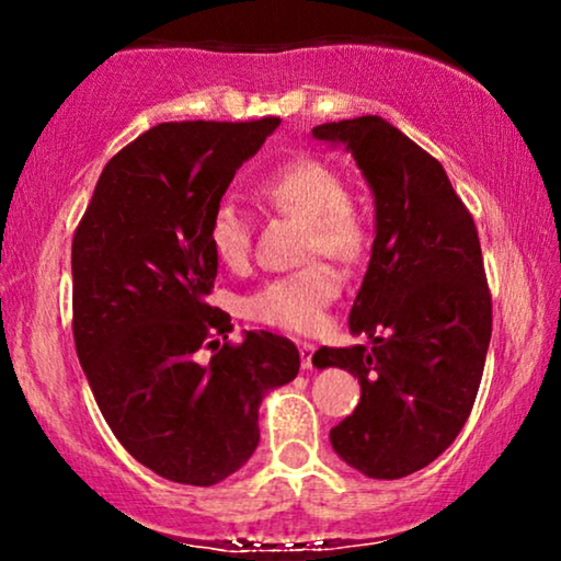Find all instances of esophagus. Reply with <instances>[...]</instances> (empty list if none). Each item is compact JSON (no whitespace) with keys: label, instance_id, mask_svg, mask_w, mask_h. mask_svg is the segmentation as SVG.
<instances>
[{"label":"esophagus","instance_id":"34e87169","mask_svg":"<svg viewBox=\"0 0 561 561\" xmlns=\"http://www.w3.org/2000/svg\"><path fill=\"white\" fill-rule=\"evenodd\" d=\"M298 351H300V366H302V369H311L317 345H313V343H298Z\"/></svg>","mask_w":561,"mask_h":561}]
</instances>
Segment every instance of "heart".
Returning <instances> with one entry per match:
<instances>
[{
    "mask_svg": "<svg viewBox=\"0 0 561 561\" xmlns=\"http://www.w3.org/2000/svg\"><path fill=\"white\" fill-rule=\"evenodd\" d=\"M255 197L274 214L300 218L306 224L302 255L324 253L343 263H353L364 255L369 242L366 218L347 195L343 173L327 160L311 156L287 160L255 182ZM205 242L221 266L240 272L248 266L253 248L248 216L229 199L218 203L208 216ZM340 274L332 266L319 261L308 263L298 272L263 282L242 300V313L255 324L274 330L317 332L327 308L340 295Z\"/></svg>",
    "mask_w": 561,
    "mask_h": 561,
    "instance_id": "heart-1",
    "label": "heart"
}]
</instances>
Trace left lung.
I'll return each instance as SVG.
<instances>
[{
	"label": "left lung",
	"mask_w": 561,
	"mask_h": 561,
	"mask_svg": "<svg viewBox=\"0 0 561 561\" xmlns=\"http://www.w3.org/2000/svg\"><path fill=\"white\" fill-rule=\"evenodd\" d=\"M313 137L343 141L377 205L371 261L347 319L371 345L313 356L362 382V401L330 440L366 478L398 480L456 440L478 398L493 327L478 229L443 165L388 121L321 124Z\"/></svg>",
	"instance_id": "8db88e82"
}]
</instances>
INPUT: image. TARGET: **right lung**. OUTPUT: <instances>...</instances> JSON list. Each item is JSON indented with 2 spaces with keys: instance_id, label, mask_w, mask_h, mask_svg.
<instances>
[{
  "instance_id": "obj_1",
  "label": "right lung",
  "mask_w": 561,
  "mask_h": 561,
  "mask_svg": "<svg viewBox=\"0 0 561 561\" xmlns=\"http://www.w3.org/2000/svg\"><path fill=\"white\" fill-rule=\"evenodd\" d=\"M279 124L152 126L107 160L73 234V340L94 401L139 465L182 485L234 474L259 446L263 396L300 369L293 340L231 343V317L208 302V216Z\"/></svg>"
}]
</instances>
